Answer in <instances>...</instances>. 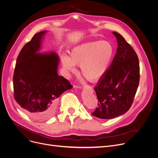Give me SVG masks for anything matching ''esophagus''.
Instances as JSON below:
<instances>
[{
	"mask_svg": "<svg viewBox=\"0 0 158 158\" xmlns=\"http://www.w3.org/2000/svg\"><path fill=\"white\" fill-rule=\"evenodd\" d=\"M74 87L75 88H81L79 85H74ZM84 88H87L89 89H90V90H92V88L90 86V85H86V86H84Z\"/></svg>",
	"mask_w": 158,
	"mask_h": 158,
	"instance_id": "34e87169",
	"label": "esophagus"
}]
</instances>
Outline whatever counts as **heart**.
Listing matches in <instances>:
<instances>
[{
	"mask_svg": "<svg viewBox=\"0 0 158 158\" xmlns=\"http://www.w3.org/2000/svg\"><path fill=\"white\" fill-rule=\"evenodd\" d=\"M114 55V48L111 42L96 40L74 47L70 52V57H62V62L69 72L76 71L75 65L80 66L83 75L90 81H95L105 75Z\"/></svg>",
	"mask_w": 158,
	"mask_h": 158,
	"instance_id": "obj_1",
	"label": "heart"
}]
</instances>
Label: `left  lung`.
I'll use <instances>...</instances> for the list:
<instances>
[{
	"label": "left lung",
	"instance_id": "8db88e82",
	"mask_svg": "<svg viewBox=\"0 0 158 158\" xmlns=\"http://www.w3.org/2000/svg\"><path fill=\"white\" fill-rule=\"evenodd\" d=\"M117 52L112 63L95 87L98 107L92 114L100 119H112L125 114L130 108L139 84L138 56L119 33L113 31Z\"/></svg>",
	"mask_w": 158,
	"mask_h": 158
}]
</instances>
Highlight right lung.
Instances as JSON below:
<instances>
[{"instance_id":"1","label":"right lung","mask_w":158,"mask_h":158,"mask_svg":"<svg viewBox=\"0 0 158 158\" xmlns=\"http://www.w3.org/2000/svg\"><path fill=\"white\" fill-rule=\"evenodd\" d=\"M46 31L36 33L22 48L13 75L14 97L30 117L44 121L52 117L57 98L73 87L57 74L59 57L54 52L38 53Z\"/></svg>"}]
</instances>
